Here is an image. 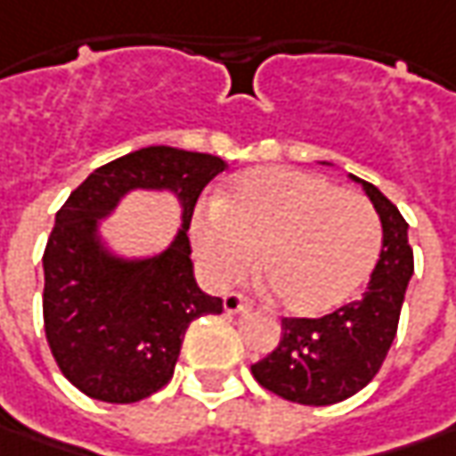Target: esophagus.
<instances>
[{
    "mask_svg": "<svg viewBox=\"0 0 456 456\" xmlns=\"http://www.w3.org/2000/svg\"><path fill=\"white\" fill-rule=\"evenodd\" d=\"M248 308V298L242 296V293H227L224 296V311L227 314H240V311H245Z\"/></svg>",
    "mask_w": 456,
    "mask_h": 456,
    "instance_id": "1",
    "label": "esophagus"
}]
</instances>
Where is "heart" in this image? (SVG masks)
Instances as JSON below:
<instances>
[{"mask_svg": "<svg viewBox=\"0 0 456 456\" xmlns=\"http://www.w3.org/2000/svg\"><path fill=\"white\" fill-rule=\"evenodd\" d=\"M191 245L208 283L257 278L293 316L342 306L380 252V222L365 196L306 170L267 166L240 173L216 204L191 219Z\"/></svg>", "mask_w": 456, "mask_h": 456, "instance_id": "heart-1", "label": "heart"}]
</instances>
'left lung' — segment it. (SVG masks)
Masks as SVG:
<instances>
[{
    "mask_svg": "<svg viewBox=\"0 0 456 456\" xmlns=\"http://www.w3.org/2000/svg\"><path fill=\"white\" fill-rule=\"evenodd\" d=\"M354 178V175H352ZM362 183L383 224V249L362 298L319 319H283L278 346L252 365L260 386L301 406H331L354 395L378 375L413 275L408 224L372 183Z\"/></svg>",
    "mask_w": 456,
    "mask_h": 456,
    "instance_id": "8db88e82",
    "label": "left lung"
}]
</instances>
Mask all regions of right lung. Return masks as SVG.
Returning a JSON list of instances; mask_svg holds the SVG:
<instances>
[{
  "label": "right lung",
  "mask_w": 456,
  "mask_h": 456,
  "mask_svg": "<svg viewBox=\"0 0 456 456\" xmlns=\"http://www.w3.org/2000/svg\"><path fill=\"white\" fill-rule=\"evenodd\" d=\"M216 155L152 145L96 168L55 214L43 270V319L61 372L89 398L137 403L173 378L193 319L222 314V298L196 286L189 227ZM134 188L173 190L182 229L168 250L125 261L103 248L98 219Z\"/></svg>",
  "instance_id": "add662e5"
}]
</instances>
